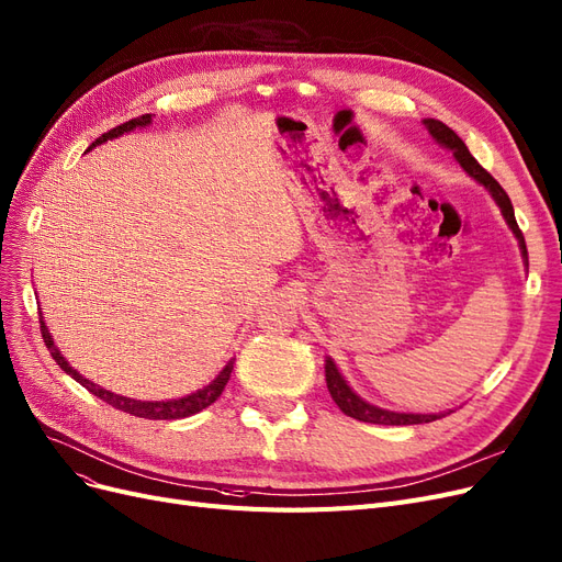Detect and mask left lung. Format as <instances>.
<instances>
[{"label": "left lung", "instance_id": "1", "mask_svg": "<svg viewBox=\"0 0 562 562\" xmlns=\"http://www.w3.org/2000/svg\"><path fill=\"white\" fill-rule=\"evenodd\" d=\"M426 130L430 132V136L442 143L445 148L453 150V157L459 159V164L463 166V169L476 180L482 182L486 190L493 194V199L497 201V205H501V211L507 220V224L512 226V232L516 234L518 243H521V249H524V257L528 259V249H526V238H524V232L518 228L516 224V217H514V205L507 196V192L501 187V182H497L484 166L476 161L470 150L465 148V143L459 138V134H456L453 130H449L445 122L440 120H424ZM326 386L330 391V398L336 401V405L347 414V417L357 419V422H366V424H382V426H409V424H428V422H435L445 417V414H403V412H389V409H380L375 405L366 403L363 398H359L355 391H351L347 386V382L342 380V375L338 372L336 363L326 359Z\"/></svg>", "mask_w": 562, "mask_h": 562}]
</instances>
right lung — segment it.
I'll return each instance as SVG.
<instances>
[{"label": "right lung", "mask_w": 562, "mask_h": 562, "mask_svg": "<svg viewBox=\"0 0 562 562\" xmlns=\"http://www.w3.org/2000/svg\"><path fill=\"white\" fill-rule=\"evenodd\" d=\"M150 120H153L150 115H140V117H134V120L124 122V124H117V127H113L111 132L101 134V136L90 145V148H94V145H99V143H103V140H109V138H115V136H120V134H124V132H132V130H136V127H145V124H150ZM90 148H88V150H90ZM38 324H41V338H44V342H46V347H48V351H50V357L55 359V363H57L61 370L67 372V375H71L78 384L86 386L90 393H94V396L101 398L103 403H109L111 407L122 409V412H127V414H134V417H140V419H184V417H192V414L205 409L207 405H213V403L222 396V391H224L228 378H232V370H234V366L228 363V366L220 372V375L215 378V382H211L205 389L192 393V396H184V398H178V401H166V403H164V401H161V403L155 401V403H150V401L124 398V396H117V393H111V391H106V389H101V386L92 384L90 380H86L82 375H78V372L65 361V357L59 355V349L55 347V342H53V338H50V334H48V328H46L44 319H41V313H38Z\"/></svg>", "instance_id": "1"}]
</instances>
